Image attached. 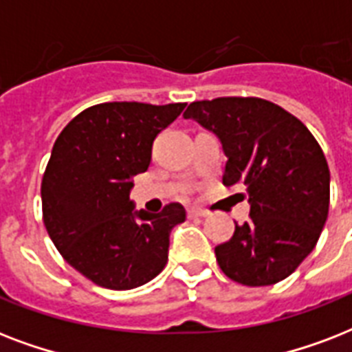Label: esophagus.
Segmentation results:
<instances>
[{"mask_svg":"<svg viewBox=\"0 0 352 352\" xmlns=\"http://www.w3.org/2000/svg\"><path fill=\"white\" fill-rule=\"evenodd\" d=\"M206 212L199 208H188V219H201V217H206Z\"/></svg>","mask_w":352,"mask_h":352,"instance_id":"esophagus-1","label":"esophagus"}]
</instances>
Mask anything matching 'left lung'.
Listing matches in <instances>:
<instances>
[{"label": "left lung", "mask_w": 352, "mask_h": 352, "mask_svg": "<svg viewBox=\"0 0 352 352\" xmlns=\"http://www.w3.org/2000/svg\"><path fill=\"white\" fill-rule=\"evenodd\" d=\"M182 117L219 138L228 159L223 182L239 184L250 204V221L215 246L221 270L248 287L290 276L329 214L331 173L316 138L283 107L254 96L193 102Z\"/></svg>", "instance_id": "obj_1"}]
</instances>
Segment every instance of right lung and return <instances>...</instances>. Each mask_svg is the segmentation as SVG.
Segmentation results:
<instances>
[{
    "mask_svg": "<svg viewBox=\"0 0 352 352\" xmlns=\"http://www.w3.org/2000/svg\"><path fill=\"white\" fill-rule=\"evenodd\" d=\"M186 104L107 102L63 127L41 181L43 223L63 259L93 283L129 290L168 263L170 234L186 219L171 203L160 214L137 210L133 177L151 162L155 137Z\"/></svg>",
    "mask_w": 352,
    "mask_h": 352,
    "instance_id": "obj_1",
    "label": "right lung"
}]
</instances>
